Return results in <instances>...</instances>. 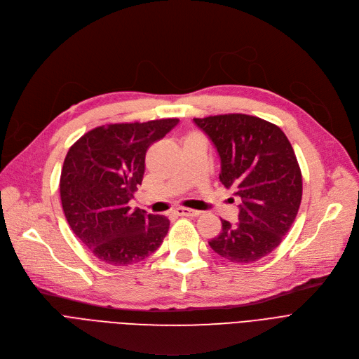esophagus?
Returning <instances> with one entry per match:
<instances>
[{"instance_id":"34e87169","label":"esophagus","mask_w":359,"mask_h":359,"mask_svg":"<svg viewBox=\"0 0 359 359\" xmlns=\"http://www.w3.org/2000/svg\"><path fill=\"white\" fill-rule=\"evenodd\" d=\"M175 212L180 216H200L201 215V212H198V210L187 208V207H178V208H175Z\"/></svg>"}]
</instances>
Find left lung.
<instances>
[{"instance_id":"8db88e82","label":"left lung","mask_w":359,"mask_h":359,"mask_svg":"<svg viewBox=\"0 0 359 359\" xmlns=\"http://www.w3.org/2000/svg\"><path fill=\"white\" fill-rule=\"evenodd\" d=\"M216 146L220 182L241 197L239 222L222 220L208 242L230 262H255L276 249L299 213L303 180L292 146L278 126L255 116L194 118Z\"/></svg>"}]
</instances>
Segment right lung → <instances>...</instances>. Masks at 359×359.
<instances>
[{
    "label": "right lung",
    "mask_w": 359,
    "mask_h": 359,
    "mask_svg": "<svg viewBox=\"0 0 359 359\" xmlns=\"http://www.w3.org/2000/svg\"><path fill=\"white\" fill-rule=\"evenodd\" d=\"M178 118L100 126L79 137L60 174V201L75 236L101 262L137 264L161 246L170 220L129 201L142 184L149 146L178 124Z\"/></svg>",
    "instance_id": "add662e5"
}]
</instances>
